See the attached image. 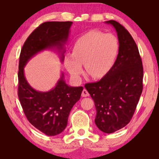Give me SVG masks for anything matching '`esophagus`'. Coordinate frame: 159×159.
<instances>
[{"mask_svg": "<svg viewBox=\"0 0 159 159\" xmlns=\"http://www.w3.org/2000/svg\"><path fill=\"white\" fill-rule=\"evenodd\" d=\"M81 95H82V97H88L90 95H89V93H88L87 90H86L85 89H83V90L82 91Z\"/></svg>", "mask_w": 159, "mask_h": 159, "instance_id": "34e87169", "label": "esophagus"}]
</instances>
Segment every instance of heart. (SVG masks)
Here are the masks:
<instances>
[{"label": "heart", "instance_id": "obj_1", "mask_svg": "<svg viewBox=\"0 0 159 159\" xmlns=\"http://www.w3.org/2000/svg\"><path fill=\"white\" fill-rule=\"evenodd\" d=\"M118 50L119 43L114 35L92 30L75 41L71 55L64 57V65L75 79H79L81 74L83 64L89 76L100 79L114 66Z\"/></svg>", "mask_w": 159, "mask_h": 159}]
</instances>
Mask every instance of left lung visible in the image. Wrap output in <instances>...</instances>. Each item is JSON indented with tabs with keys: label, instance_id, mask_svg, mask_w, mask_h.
Here are the masks:
<instances>
[{
	"label": "left lung",
	"instance_id": "1",
	"mask_svg": "<svg viewBox=\"0 0 159 159\" xmlns=\"http://www.w3.org/2000/svg\"><path fill=\"white\" fill-rule=\"evenodd\" d=\"M119 43L116 60L106 76L85 88L95 102V122L101 131L112 133L129 123L143 89V66L138 48L130 33L114 20Z\"/></svg>",
	"mask_w": 159,
	"mask_h": 159
}]
</instances>
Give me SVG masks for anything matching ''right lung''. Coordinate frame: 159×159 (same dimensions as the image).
Masks as SVG:
<instances>
[{"label": "right lung", "mask_w": 159, "mask_h": 159, "mask_svg": "<svg viewBox=\"0 0 159 159\" xmlns=\"http://www.w3.org/2000/svg\"><path fill=\"white\" fill-rule=\"evenodd\" d=\"M72 21H46L35 29L26 40L20 56L18 98L26 118L31 125L48 136L61 133L66 127L72 107L79 100L83 90L69 86L64 75L48 92H39L29 84L24 67L38 52L57 48L61 51L67 41ZM61 61L64 60V52Z\"/></svg>", "instance_id": "obj_1"}]
</instances>
